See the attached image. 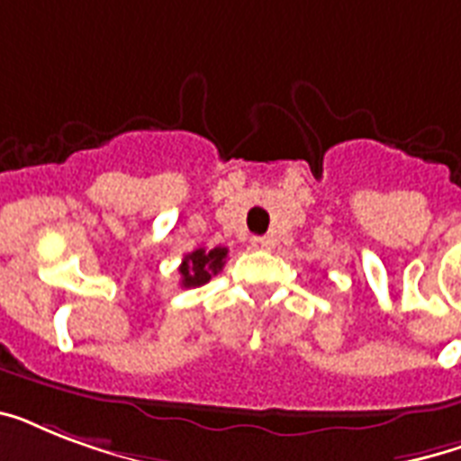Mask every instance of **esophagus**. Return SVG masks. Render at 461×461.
I'll list each match as a JSON object with an SVG mask.
<instances>
[{"instance_id": "obj_1", "label": "esophagus", "mask_w": 461, "mask_h": 461, "mask_svg": "<svg viewBox=\"0 0 461 461\" xmlns=\"http://www.w3.org/2000/svg\"><path fill=\"white\" fill-rule=\"evenodd\" d=\"M251 246L256 249V251H267L270 246H273V241L267 237H253L251 239Z\"/></svg>"}]
</instances>
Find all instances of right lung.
Returning a JSON list of instances; mask_svg holds the SVG:
<instances>
[{
	"mask_svg": "<svg viewBox=\"0 0 461 461\" xmlns=\"http://www.w3.org/2000/svg\"><path fill=\"white\" fill-rule=\"evenodd\" d=\"M224 258H227V249L217 246V249H195L194 253L184 256L179 266L181 287H201L205 282H210L212 275H217L224 267Z\"/></svg>",
	"mask_w": 461,
	"mask_h": 461,
	"instance_id": "1",
	"label": "right lung"
}]
</instances>
